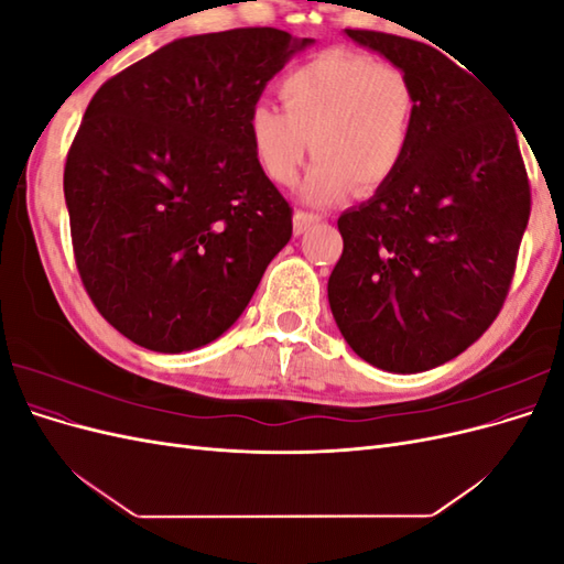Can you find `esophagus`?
Here are the masks:
<instances>
[{"mask_svg": "<svg viewBox=\"0 0 564 564\" xmlns=\"http://www.w3.org/2000/svg\"><path fill=\"white\" fill-rule=\"evenodd\" d=\"M319 220H322V214H313V212L299 209V212L294 214V235H303L311 226L319 224Z\"/></svg>", "mask_w": 564, "mask_h": 564, "instance_id": "esophagus-1", "label": "esophagus"}]
</instances>
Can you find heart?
Listing matches in <instances>:
<instances>
[{
  "instance_id": "b5f03b06",
  "label": "heart",
  "mask_w": 564,
  "mask_h": 564,
  "mask_svg": "<svg viewBox=\"0 0 564 564\" xmlns=\"http://www.w3.org/2000/svg\"><path fill=\"white\" fill-rule=\"evenodd\" d=\"M278 91L282 108L261 100L249 112L253 155L272 183L299 181L308 141L317 158L303 197L319 207L355 183L377 193L400 174L419 117L416 87L400 65L324 51L289 70Z\"/></svg>"
}]
</instances>
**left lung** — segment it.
<instances>
[{
	"mask_svg": "<svg viewBox=\"0 0 564 564\" xmlns=\"http://www.w3.org/2000/svg\"><path fill=\"white\" fill-rule=\"evenodd\" d=\"M346 35L412 77L419 117L400 174L338 218L332 315L365 362L429 371L501 311L532 209L527 169L513 119L449 51L373 30Z\"/></svg>",
	"mask_w": 564,
	"mask_h": 564,
	"instance_id": "left-lung-1",
	"label": "left lung"
}]
</instances>
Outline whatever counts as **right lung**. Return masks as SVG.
Listing matches in <instances>:
<instances>
[{"label":"right lung","mask_w":564,"mask_h":564,"mask_svg":"<svg viewBox=\"0 0 564 564\" xmlns=\"http://www.w3.org/2000/svg\"><path fill=\"white\" fill-rule=\"evenodd\" d=\"M311 44L275 28L183 37L91 98L63 174L73 249L98 313L135 346L212 344L292 240L249 112Z\"/></svg>","instance_id":"obj_1"}]
</instances>
